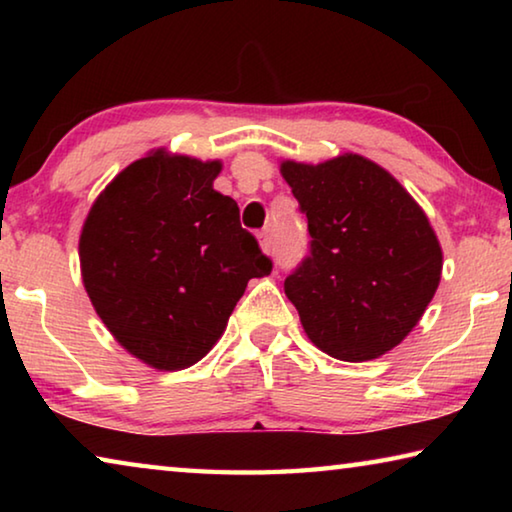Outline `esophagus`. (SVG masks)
<instances>
[{"instance_id": "34e87169", "label": "esophagus", "mask_w": 512, "mask_h": 512, "mask_svg": "<svg viewBox=\"0 0 512 512\" xmlns=\"http://www.w3.org/2000/svg\"><path fill=\"white\" fill-rule=\"evenodd\" d=\"M259 246H262V250H264L266 255H271V253H273V239H271V232H268V230L259 232Z\"/></svg>"}]
</instances>
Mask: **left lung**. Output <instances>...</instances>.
<instances>
[{
  "label": "left lung",
  "mask_w": 512,
  "mask_h": 512,
  "mask_svg": "<svg viewBox=\"0 0 512 512\" xmlns=\"http://www.w3.org/2000/svg\"><path fill=\"white\" fill-rule=\"evenodd\" d=\"M307 216L309 255L284 280L309 341L341 361L377 359L418 325L438 289L443 250L427 214L368 158L282 162Z\"/></svg>",
  "instance_id": "8db88e82"
}]
</instances>
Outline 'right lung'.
<instances>
[{"label": "right lung", "instance_id": "obj_1", "mask_svg": "<svg viewBox=\"0 0 512 512\" xmlns=\"http://www.w3.org/2000/svg\"><path fill=\"white\" fill-rule=\"evenodd\" d=\"M221 162L153 151L103 189L85 219V291L119 345L183 370L221 339L250 277L271 273L239 207L212 187Z\"/></svg>", "mask_w": 512, "mask_h": 512}]
</instances>
